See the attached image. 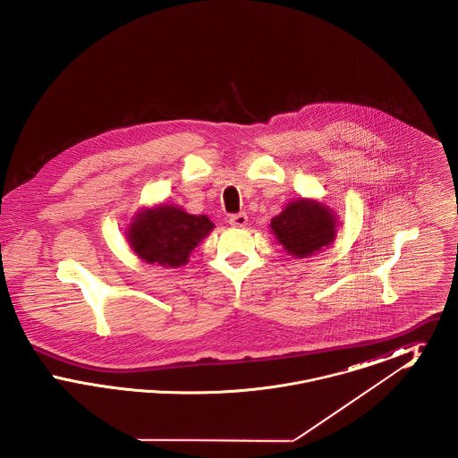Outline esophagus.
Listing matches in <instances>:
<instances>
[{
	"label": "esophagus",
	"mask_w": 458,
	"mask_h": 458,
	"mask_svg": "<svg viewBox=\"0 0 458 458\" xmlns=\"http://www.w3.org/2000/svg\"><path fill=\"white\" fill-rule=\"evenodd\" d=\"M247 219L249 218H247L245 213H237V215H232L228 221H230L232 226H245V225H247Z\"/></svg>",
	"instance_id": "1"
}]
</instances>
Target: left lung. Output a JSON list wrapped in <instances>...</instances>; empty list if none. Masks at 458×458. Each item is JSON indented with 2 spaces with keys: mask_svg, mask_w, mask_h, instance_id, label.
I'll return each instance as SVG.
<instances>
[{
  "mask_svg": "<svg viewBox=\"0 0 458 458\" xmlns=\"http://www.w3.org/2000/svg\"><path fill=\"white\" fill-rule=\"evenodd\" d=\"M335 221L323 204L302 199L271 219V230L288 254L307 258L333 242Z\"/></svg>",
  "mask_w": 458,
  "mask_h": 458,
  "instance_id": "left-lung-1",
  "label": "left lung"
}]
</instances>
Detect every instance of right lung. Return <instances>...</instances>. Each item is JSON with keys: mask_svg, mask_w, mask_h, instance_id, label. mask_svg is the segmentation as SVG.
Returning a JSON list of instances; mask_svg holds the SVG:
<instances>
[{"mask_svg": "<svg viewBox=\"0 0 458 458\" xmlns=\"http://www.w3.org/2000/svg\"><path fill=\"white\" fill-rule=\"evenodd\" d=\"M213 228L208 216H194L174 206H159L137 215L129 242L133 252L159 266L185 264L191 252Z\"/></svg>", "mask_w": 458, "mask_h": 458, "instance_id": "1", "label": "right lung"}]
</instances>
